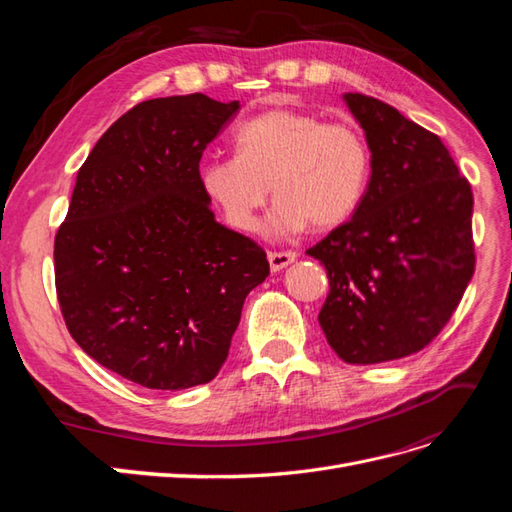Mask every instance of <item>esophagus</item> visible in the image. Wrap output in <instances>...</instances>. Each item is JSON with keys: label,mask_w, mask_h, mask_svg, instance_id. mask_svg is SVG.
<instances>
[{"label": "esophagus", "mask_w": 512, "mask_h": 512, "mask_svg": "<svg viewBox=\"0 0 512 512\" xmlns=\"http://www.w3.org/2000/svg\"><path fill=\"white\" fill-rule=\"evenodd\" d=\"M269 265H271V271H282L286 269L288 265H292L294 260H297V254L294 252H269Z\"/></svg>", "instance_id": "34e87169"}]
</instances>
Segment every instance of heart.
Wrapping results in <instances>:
<instances>
[{
    "instance_id": "heart-1",
    "label": "heart",
    "mask_w": 512,
    "mask_h": 512,
    "mask_svg": "<svg viewBox=\"0 0 512 512\" xmlns=\"http://www.w3.org/2000/svg\"><path fill=\"white\" fill-rule=\"evenodd\" d=\"M232 143L237 156L203 160L196 177L237 230L258 228L271 190L277 203L267 230L275 237L297 235L307 226L318 232L342 226L365 196L371 149L365 134L348 121L273 108L243 121Z\"/></svg>"
}]
</instances>
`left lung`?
Listing matches in <instances>:
<instances>
[{
  "instance_id": "obj_1",
  "label": "left lung",
  "mask_w": 512,
  "mask_h": 512,
  "mask_svg": "<svg viewBox=\"0 0 512 512\" xmlns=\"http://www.w3.org/2000/svg\"><path fill=\"white\" fill-rule=\"evenodd\" d=\"M344 102L365 132L371 177L352 220L307 254L329 275L318 322L352 365L425 348L474 275L472 188L440 138L363 94Z\"/></svg>"
}]
</instances>
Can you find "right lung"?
Masks as SVG:
<instances>
[{
	"label": "right lung",
	"instance_id": "1",
	"mask_svg": "<svg viewBox=\"0 0 512 512\" xmlns=\"http://www.w3.org/2000/svg\"><path fill=\"white\" fill-rule=\"evenodd\" d=\"M239 108L205 94L130 108L89 151L57 230L55 286L70 335L147 389L213 380L245 297L269 275L260 245L215 222L196 177Z\"/></svg>",
	"mask_w": 512,
	"mask_h": 512
}]
</instances>
